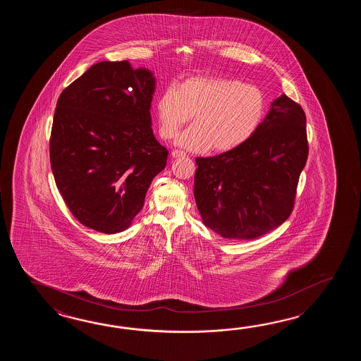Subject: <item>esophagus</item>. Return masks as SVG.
<instances>
[{"instance_id": "1", "label": "esophagus", "mask_w": 361, "mask_h": 361, "mask_svg": "<svg viewBox=\"0 0 361 361\" xmlns=\"http://www.w3.org/2000/svg\"><path fill=\"white\" fill-rule=\"evenodd\" d=\"M171 156L174 159H180V157H185V154H184L183 151H180V149H176V151L171 152Z\"/></svg>"}]
</instances>
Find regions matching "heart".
I'll list each match as a JSON object with an SVG mask.
<instances>
[{
  "label": "heart",
  "instance_id": "heart-1",
  "mask_svg": "<svg viewBox=\"0 0 361 361\" xmlns=\"http://www.w3.org/2000/svg\"><path fill=\"white\" fill-rule=\"evenodd\" d=\"M162 138L171 139L188 123L177 145L193 152H227L258 130L266 112L261 89L224 77H192L162 92L156 104Z\"/></svg>",
  "mask_w": 361,
  "mask_h": 361
}]
</instances>
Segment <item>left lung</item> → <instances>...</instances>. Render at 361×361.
Segmentation results:
<instances>
[{"label": "left lung", "mask_w": 361, "mask_h": 361, "mask_svg": "<svg viewBox=\"0 0 361 361\" xmlns=\"http://www.w3.org/2000/svg\"><path fill=\"white\" fill-rule=\"evenodd\" d=\"M307 157L305 111L283 94L244 145L196 159L202 222L224 238L252 240L276 228L292 214Z\"/></svg>", "instance_id": "left-lung-1"}]
</instances>
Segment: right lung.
<instances>
[{"label":"right lung","instance_id":"right-lung-1","mask_svg":"<svg viewBox=\"0 0 361 361\" xmlns=\"http://www.w3.org/2000/svg\"><path fill=\"white\" fill-rule=\"evenodd\" d=\"M154 77L130 63L100 61L61 92L50 137L55 183L85 227L117 233L130 226L168 149L152 131Z\"/></svg>","mask_w":361,"mask_h":361}]
</instances>
